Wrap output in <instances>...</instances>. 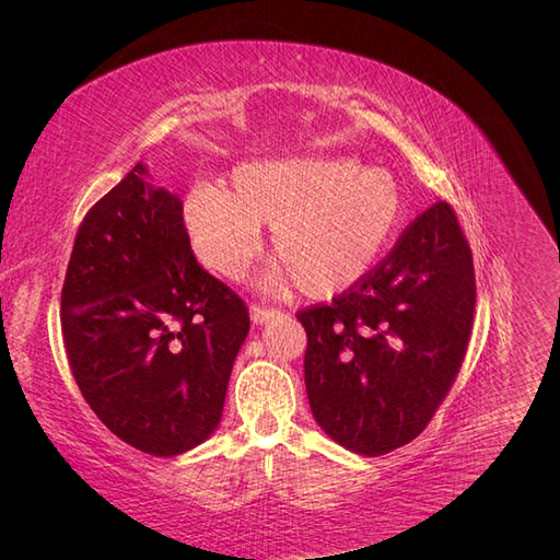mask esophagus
<instances>
[{
	"instance_id": "1",
	"label": "esophagus",
	"mask_w": 560,
	"mask_h": 560,
	"mask_svg": "<svg viewBox=\"0 0 560 560\" xmlns=\"http://www.w3.org/2000/svg\"><path fill=\"white\" fill-rule=\"evenodd\" d=\"M276 315V311L270 308H261V306H249V317L254 325H266V322Z\"/></svg>"
}]
</instances>
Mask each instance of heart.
Instances as JSON below:
<instances>
[{
	"label": "heart",
	"mask_w": 560,
	"mask_h": 560,
	"mask_svg": "<svg viewBox=\"0 0 560 560\" xmlns=\"http://www.w3.org/2000/svg\"><path fill=\"white\" fill-rule=\"evenodd\" d=\"M404 210L401 182L385 167L352 156H287L235 165L231 189L194 186L182 226L196 259L233 280L257 257L270 224L280 254L270 282H296L303 296L331 299L378 264Z\"/></svg>",
	"instance_id": "obj_1"
}]
</instances>
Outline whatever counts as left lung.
Instances as JSON below:
<instances>
[{"label":"left lung","mask_w":560,"mask_h":560,"mask_svg":"<svg viewBox=\"0 0 560 560\" xmlns=\"http://www.w3.org/2000/svg\"><path fill=\"white\" fill-rule=\"evenodd\" d=\"M474 301L471 249L439 200L350 292L296 315L317 425L369 457L413 442L460 371Z\"/></svg>","instance_id":"left-lung-1"}]
</instances>
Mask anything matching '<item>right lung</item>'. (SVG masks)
Returning <instances> with one entry per match:
<instances>
[{
  "instance_id": "add662e5",
  "label": "right lung",
  "mask_w": 560,
  "mask_h": 560,
  "mask_svg": "<svg viewBox=\"0 0 560 560\" xmlns=\"http://www.w3.org/2000/svg\"><path fill=\"white\" fill-rule=\"evenodd\" d=\"M138 163L79 226L62 284L67 358L83 399L121 442L156 457L222 420L249 334L245 303L202 270L182 200Z\"/></svg>"
}]
</instances>
